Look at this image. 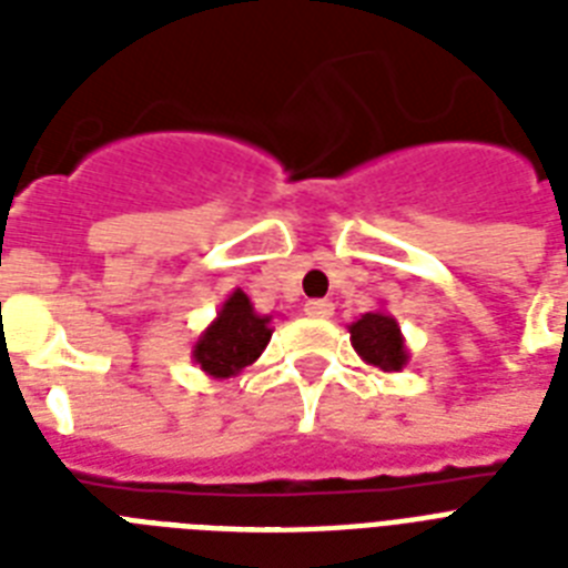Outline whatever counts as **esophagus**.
<instances>
[{"label": "esophagus", "instance_id": "obj_1", "mask_svg": "<svg viewBox=\"0 0 568 568\" xmlns=\"http://www.w3.org/2000/svg\"><path fill=\"white\" fill-rule=\"evenodd\" d=\"M306 315H310V318H329V315H333V303H329V301H310V303H306Z\"/></svg>", "mask_w": 568, "mask_h": 568}]
</instances>
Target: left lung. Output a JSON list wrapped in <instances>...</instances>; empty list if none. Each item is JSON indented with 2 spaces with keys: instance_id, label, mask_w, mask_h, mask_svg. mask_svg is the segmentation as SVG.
Masks as SVG:
<instances>
[{
  "instance_id": "left-lung-1",
  "label": "left lung",
  "mask_w": 568,
  "mask_h": 568,
  "mask_svg": "<svg viewBox=\"0 0 568 568\" xmlns=\"http://www.w3.org/2000/svg\"><path fill=\"white\" fill-rule=\"evenodd\" d=\"M347 333H351V345L359 354V359L379 368V372H404L406 363H409V347H406V338L400 333V324L386 310L365 312L347 327Z\"/></svg>"
}]
</instances>
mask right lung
<instances>
[{"instance_id": "1", "label": "right lung", "mask_w": 568, "mask_h": 568, "mask_svg": "<svg viewBox=\"0 0 568 568\" xmlns=\"http://www.w3.org/2000/svg\"><path fill=\"white\" fill-rule=\"evenodd\" d=\"M271 336V315H258L247 294L235 288L217 310V318L200 333L191 359L209 377L230 379L256 363Z\"/></svg>"}]
</instances>
